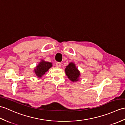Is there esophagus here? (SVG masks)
Returning <instances> with one entry per match:
<instances>
[{
    "label": "esophagus",
    "mask_w": 125,
    "mask_h": 125,
    "mask_svg": "<svg viewBox=\"0 0 125 125\" xmlns=\"http://www.w3.org/2000/svg\"><path fill=\"white\" fill-rule=\"evenodd\" d=\"M56 66L58 68H60L61 66V63L60 62H57L56 63Z\"/></svg>",
    "instance_id": "1"
}]
</instances>
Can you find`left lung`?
Masks as SVG:
<instances>
[{
  "label": "left lung",
  "instance_id": "left-lung-1",
  "mask_svg": "<svg viewBox=\"0 0 125 125\" xmlns=\"http://www.w3.org/2000/svg\"><path fill=\"white\" fill-rule=\"evenodd\" d=\"M65 74L68 78L73 82H76L79 80L80 73L76 68L75 64L71 62L69 64L65 69Z\"/></svg>",
  "mask_w": 125,
  "mask_h": 125
}]
</instances>
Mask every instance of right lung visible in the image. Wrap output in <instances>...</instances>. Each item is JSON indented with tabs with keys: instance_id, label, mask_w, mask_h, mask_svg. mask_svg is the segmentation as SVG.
<instances>
[{
	"instance_id": "1",
	"label": "right lung",
	"mask_w": 125,
	"mask_h": 125,
	"mask_svg": "<svg viewBox=\"0 0 125 125\" xmlns=\"http://www.w3.org/2000/svg\"><path fill=\"white\" fill-rule=\"evenodd\" d=\"M52 66V63L51 62H46L43 60H42V61L39 62V63L34 69V72L36 74V76L41 78L43 74L47 72L49 68H51Z\"/></svg>"
}]
</instances>
